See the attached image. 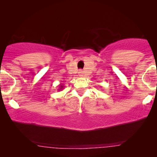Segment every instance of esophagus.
Masks as SVG:
<instances>
[{
  "instance_id": "1",
  "label": "esophagus",
  "mask_w": 157,
  "mask_h": 157,
  "mask_svg": "<svg viewBox=\"0 0 157 157\" xmlns=\"http://www.w3.org/2000/svg\"><path fill=\"white\" fill-rule=\"evenodd\" d=\"M79 75H80V76H82V75H83V71H82V70H80V71H79Z\"/></svg>"
}]
</instances>
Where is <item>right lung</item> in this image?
Segmentation results:
<instances>
[{"mask_svg": "<svg viewBox=\"0 0 157 157\" xmlns=\"http://www.w3.org/2000/svg\"><path fill=\"white\" fill-rule=\"evenodd\" d=\"M64 88V86H63L62 84H60V87H59V89H58V91H61V90H63V89Z\"/></svg>", "mask_w": 157, "mask_h": 157, "instance_id": "1", "label": "right lung"}]
</instances>
